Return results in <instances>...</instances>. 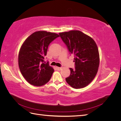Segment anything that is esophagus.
<instances>
[{"label": "esophagus", "instance_id": "esophagus-1", "mask_svg": "<svg viewBox=\"0 0 121 121\" xmlns=\"http://www.w3.org/2000/svg\"><path fill=\"white\" fill-rule=\"evenodd\" d=\"M56 69H57V70H61V67H56Z\"/></svg>", "mask_w": 121, "mask_h": 121}]
</instances>
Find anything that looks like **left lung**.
<instances>
[{
    "label": "left lung",
    "instance_id": "obj_1",
    "mask_svg": "<svg viewBox=\"0 0 121 121\" xmlns=\"http://www.w3.org/2000/svg\"><path fill=\"white\" fill-rule=\"evenodd\" d=\"M59 35L75 57V69L69 68L71 74L65 80L75 89L87 86L95 78L99 65V54L95 42L78 30L61 32Z\"/></svg>",
    "mask_w": 121,
    "mask_h": 121
}]
</instances>
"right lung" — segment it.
Listing matches in <instances>:
<instances>
[{"label":"right lung","instance_id":"right-lung-1","mask_svg":"<svg viewBox=\"0 0 121 121\" xmlns=\"http://www.w3.org/2000/svg\"><path fill=\"white\" fill-rule=\"evenodd\" d=\"M58 34L45 31L35 32L25 40L20 49L18 63L20 71L32 85H45L52 77L54 69L44 63L48 45Z\"/></svg>","mask_w":121,"mask_h":121}]
</instances>
